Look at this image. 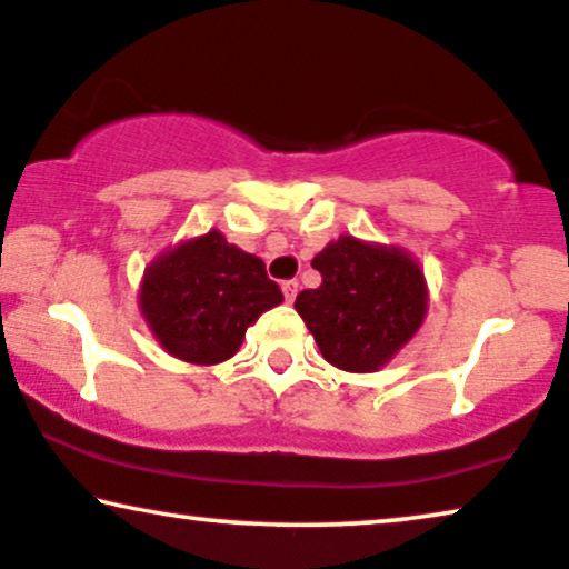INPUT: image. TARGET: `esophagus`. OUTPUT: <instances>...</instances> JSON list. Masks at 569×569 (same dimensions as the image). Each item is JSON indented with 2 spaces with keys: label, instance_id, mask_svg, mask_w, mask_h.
Masks as SVG:
<instances>
[{
  "label": "esophagus",
  "instance_id": "1",
  "mask_svg": "<svg viewBox=\"0 0 569 569\" xmlns=\"http://www.w3.org/2000/svg\"><path fill=\"white\" fill-rule=\"evenodd\" d=\"M280 289H283V297L291 305V301L297 299V293H299V283H297V280H286V283L280 286Z\"/></svg>",
  "mask_w": 569,
  "mask_h": 569
}]
</instances>
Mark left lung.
Wrapping results in <instances>:
<instances>
[{"instance_id":"left-lung-1","label":"left lung","mask_w":569,"mask_h":569,"mask_svg":"<svg viewBox=\"0 0 569 569\" xmlns=\"http://www.w3.org/2000/svg\"><path fill=\"white\" fill-rule=\"evenodd\" d=\"M320 289L297 297V312L325 361L353 375L380 372L423 325L427 278L403 247L340 233L312 260Z\"/></svg>"}]
</instances>
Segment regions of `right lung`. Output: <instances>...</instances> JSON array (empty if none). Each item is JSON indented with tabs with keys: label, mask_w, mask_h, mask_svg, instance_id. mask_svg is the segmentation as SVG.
<instances>
[{
	"label": "right lung",
	"mask_w": 569,
	"mask_h": 569,
	"mask_svg": "<svg viewBox=\"0 0 569 569\" xmlns=\"http://www.w3.org/2000/svg\"><path fill=\"white\" fill-rule=\"evenodd\" d=\"M283 301L260 257L229 244L218 229L184 239L142 272L138 307L173 359L213 367L244 343L247 328Z\"/></svg>",
	"instance_id": "obj_1"
}]
</instances>
